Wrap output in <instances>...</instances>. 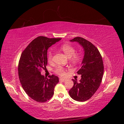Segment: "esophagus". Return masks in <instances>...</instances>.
I'll use <instances>...</instances> for the list:
<instances>
[{"label":"esophagus","mask_w":124,"mask_h":124,"mask_svg":"<svg viewBox=\"0 0 124 124\" xmlns=\"http://www.w3.org/2000/svg\"><path fill=\"white\" fill-rule=\"evenodd\" d=\"M66 80V79H63V78H60V81H62V82H64V81Z\"/></svg>","instance_id":"34e87169"}]
</instances>
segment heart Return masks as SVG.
Masks as SVG:
<instances>
[{"label":"heart","instance_id":"obj_1","mask_svg":"<svg viewBox=\"0 0 124 124\" xmlns=\"http://www.w3.org/2000/svg\"><path fill=\"white\" fill-rule=\"evenodd\" d=\"M60 49L64 52L67 57L70 58L71 62L74 63H77L81 59V55L79 53L75 52V48L70 44H63L61 46ZM53 58V54L51 51H49L47 54V60L51 62ZM54 72L61 76L65 75V69L62 66H58L54 70Z\"/></svg>","mask_w":124,"mask_h":124}]
</instances>
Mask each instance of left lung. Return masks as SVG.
Wrapping results in <instances>:
<instances>
[{"instance_id": "left-lung-1", "label": "left lung", "mask_w": 124, "mask_h": 124, "mask_svg": "<svg viewBox=\"0 0 124 124\" xmlns=\"http://www.w3.org/2000/svg\"><path fill=\"white\" fill-rule=\"evenodd\" d=\"M71 42H77L84 49V55L81 67L77 73L81 78L79 82L74 83L69 94L73 100L84 102L90 99L100 87L104 72L103 63L99 51L91 42L81 37H75Z\"/></svg>"}]
</instances>
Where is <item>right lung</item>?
I'll return each instance as SVG.
<instances>
[{
	"instance_id": "1",
	"label": "right lung",
	"mask_w": 124,
	"mask_h": 124,
	"mask_svg": "<svg viewBox=\"0 0 124 124\" xmlns=\"http://www.w3.org/2000/svg\"><path fill=\"white\" fill-rule=\"evenodd\" d=\"M61 38L38 37L29 43L21 55L18 63V76L23 89L32 99L38 102L49 100L59 81L57 76L46 78L41 74V69L47 63L49 48Z\"/></svg>"
}]
</instances>
